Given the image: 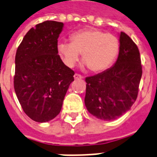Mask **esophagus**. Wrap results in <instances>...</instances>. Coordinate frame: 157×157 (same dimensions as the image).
Segmentation results:
<instances>
[{"label":"esophagus","instance_id":"esophagus-1","mask_svg":"<svg viewBox=\"0 0 157 157\" xmlns=\"http://www.w3.org/2000/svg\"><path fill=\"white\" fill-rule=\"evenodd\" d=\"M74 78H75V79H82V78H83V76H81V75L78 74V73H75Z\"/></svg>","mask_w":157,"mask_h":157}]
</instances>
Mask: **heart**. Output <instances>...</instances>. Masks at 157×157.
<instances>
[{
	"mask_svg": "<svg viewBox=\"0 0 157 157\" xmlns=\"http://www.w3.org/2000/svg\"><path fill=\"white\" fill-rule=\"evenodd\" d=\"M119 52V41L114 34L96 29L79 30L71 36V43L61 42L58 52L63 63L73 67L80 54L92 72H98L111 65Z\"/></svg>",
	"mask_w": 157,
	"mask_h": 157,
	"instance_id": "b5f03b06",
	"label": "heart"
}]
</instances>
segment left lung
<instances>
[{"instance_id":"1","label":"left lung","mask_w":157,"mask_h":157,"mask_svg":"<svg viewBox=\"0 0 157 157\" xmlns=\"http://www.w3.org/2000/svg\"><path fill=\"white\" fill-rule=\"evenodd\" d=\"M118 59L105 72L85 78V104L88 111L102 120H114L129 110L136 101L142 76L138 47L121 32Z\"/></svg>"}]
</instances>
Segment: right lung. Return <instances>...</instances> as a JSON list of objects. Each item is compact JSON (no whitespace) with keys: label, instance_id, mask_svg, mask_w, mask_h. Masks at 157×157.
I'll return each mask as SVG.
<instances>
[{"label":"right lung","instance_id":"right-lung-1","mask_svg":"<svg viewBox=\"0 0 157 157\" xmlns=\"http://www.w3.org/2000/svg\"><path fill=\"white\" fill-rule=\"evenodd\" d=\"M63 23L45 21L31 28L15 56L13 85L25 114L45 123L56 118L75 72L58 55V38Z\"/></svg>","mask_w":157,"mask_h":157}]
</instances>
